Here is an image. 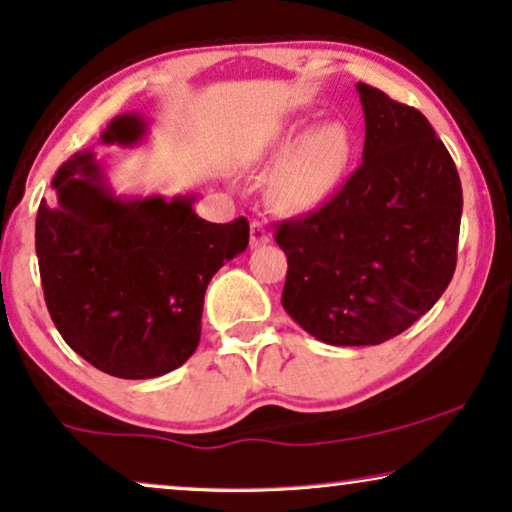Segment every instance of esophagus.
Wrapping results in <instances>:
<instances>
[{"mask_svg": "<svg viewBox=\"0 0 512 512\" xmlns=\"http://www.w3.org/2000/svg\"><path fill=\"white\" fill-rule=\"evenodd\" d=\"M251 247H263V244L270 242V233L265 230L261 221H251Z\"/></svg>", "mask_w": 512, "mask_h": 512, "instance_id": "esophagus-1", "label": "esophagus"}]
</instances>
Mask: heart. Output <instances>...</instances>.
Instances as JSON below:
<instances>
[{"label":"heart","mask_w":512,"mask_h":512,"mask_svg":"<svg viewBox=\"0 0 512 512\" xmlns=\"http://www.w3.org/2000/svg\"><path fill=\"white\" fill-rule=\"evenodd\" d=\"M354 153V137L345 123L310 128L293 123L275 144V158L284 160L277 179V200L289 212H310L331 198L345 177Z\"/></svg>","instance_id":"1"}]
</instances>
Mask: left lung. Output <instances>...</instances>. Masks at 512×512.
I'll list each match as a JSON object with an SVG mask.
<instances>
[{
	"label": "left lung",
	"instance_id": "8db88e82",
	"mask_svg": "<svg viewBox=\"0 0 512 512\" xmlns=\"http://www.w3.org/2000/svg\"><path fill=\"white\" fill-rule=\"evenodd\" d=\"M363 163L317 212L277 226L282 305L335 347L380 345L436 305L457 265L461 181L422 111L356 83Z\"/></svg>",
	"mask_w": 512,
	"mask_h": 512
}]
</instances>
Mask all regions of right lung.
<instances>
[{
  "mask_svg": "<svg viewBox=\"0 0 512 512\" xmlns=\"http://www.w3.org/2000/svg\"><path fill=\"white\" fill-rule=\"evenodd\" d=\"M149 123L116 116L102 144L137 146ZM37 212V258L46 307L62 338L102 373L160 377L191 359L209 279L249 244L244 216L209 223L198 195L123 198L93 151L74 153Z\"/></svg>",
  "mask_w": 512,
  "mask_h": 512,
  "instance_id": "1",
  "label": "right lung"
}]
</instances>
